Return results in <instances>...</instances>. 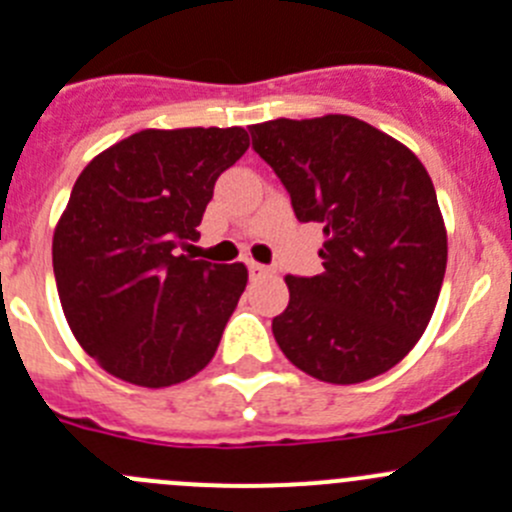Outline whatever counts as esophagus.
<instances>
[{"instance_id":"obj_1","label":"esophagus","mask_w":512,"mask_h":512,"mask_svg":"<svg viewBox=\"0 0 512 512\" xmlns=\"http://www.w3.org/2000/svg\"><path fill=\"white\" fill-rule=\"evenodd\" d=\"M250 275L252 278H262V275H270V267H265V265H260V262H250Z\"/></svg>"}]
</instances>
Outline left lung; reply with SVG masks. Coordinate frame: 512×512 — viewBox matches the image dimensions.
Segmentation results:
<instances>
[{
	"label": "left lung",
	"instance_id": "1",
	"mask_svg": "<svg viewBox=\"0 0 512 512\" xmlns=\"http://www.w3.org/2000/svg\"><path fill=\"white\" fill-rule=\"evenodd\" d=\"M252 148L288 189L295 217L323 227V272L288 275L272 333L293 366L361 384L407 356L437 305L447 229L422 161L353 116L250 126Z\"/></svg>",
	"mask_w": 512,
	"mask_h": 512
}]
</instances>
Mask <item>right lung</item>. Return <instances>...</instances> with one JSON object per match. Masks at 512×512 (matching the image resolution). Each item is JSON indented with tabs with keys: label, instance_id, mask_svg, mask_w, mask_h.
<instances>
[{
	"label": "right lung",
	"instance_id": "obj_1",
	"mask_svg": "<svg viewBox=\"0 0 512 512\" xmlns=\"http://www.w3.org/2000/svg\"><path fill=\"white\" fill-rule=\"evenodd\" d=\"M247 148L240 126L146 128L75 181L52 234L57 295L83 351L116 379L164 389L212 361L247 267L179 247L197 240L214 181Z\"/></svg>",
	"mask_w": 512,
	"mask_h": 512
}]
</instances>
